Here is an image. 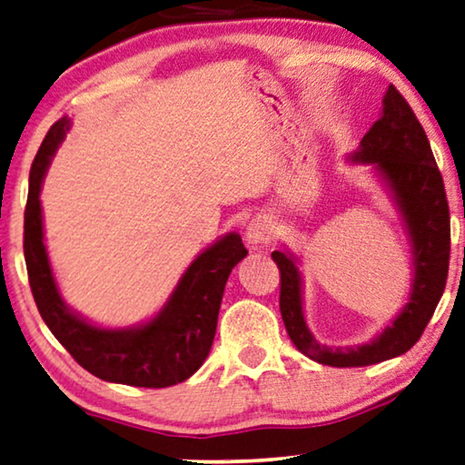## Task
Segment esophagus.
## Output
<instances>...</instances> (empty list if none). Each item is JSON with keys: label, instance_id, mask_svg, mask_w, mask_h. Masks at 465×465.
<instances>
[{"label": "esophagus", "instance_id": "1", "mask_svg": "<svg viewBox=\"0 0 465 465\" xmlns=\"http://www.w3.org/2000/svg\"><path fill=\"white\" fill-rule=\"evenodd\" d=\"M273 235V227L269 225L267 219H252L251 223L246 225V240L248 244L252 246H261V244H267L269 240H272Z\"/></svg>", "mask_w": 465, "mask_h": 465}]
</instances>
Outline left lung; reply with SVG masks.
<instances>
[{"label":"left lung","instance_id":"obj_1","mask_svg":"<svg viewBox=\"0 0 465 465\" xmlns=\"http://www.w3.org/2000/svg\"><path fill=\"white\" fill-rule=\"evenodd\" d=\"M349 161L371 166L373 175L391 193L410 238L413 280L410 301L373 341L344 349L328 346L317 342L304 320L299 256L288 248L272 252L280 267V311L290 341L302 355L330 367H365L410 351L445 292L451 254V219L440 171L426 131L394 85L386 89L382 114Z\"/></svg>","mask_w":465,"mask_h":465}]
</instances>
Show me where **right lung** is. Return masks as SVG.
Masks as SVG:
<instances>
[{
  "mask_svg": "<svg viewBox=\"0 0 465 465\" xmlns=\"http://www.w3.org/2000/svg\"><path fill=\"white\" fill-rule=\"evenodd\" d=\"M71 119L47 131L35 156L25 209V261L33 299L52 334L74 361L95 378L114 384L166 388L183 382L209 357L223 290L232 269L248 251L235 232L213 242L185 269L169 301L152 320L131 328H102L62 299L44 244L41 185L64 140Z\"/></svg>",
  "mask_w": 465,
  "mask_h": 465,
  "instance_id": "obj_1",
  "label": "right lung"
}]
</instances>
